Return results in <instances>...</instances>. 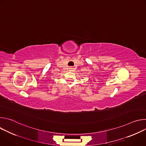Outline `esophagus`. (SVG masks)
I'll return each instance as SVG.
<instances>
[{"label":"esophagus","mask_w":146,"mask_h":146,"mask_svg":"<svg viewBox=\"0 0 146 146\" xmlns=\"http://www.w3.org/2000/svg\"><path fill=\"white\" fill-rule=\"evenodd\" d=\"M72 69H73V68H70V70H72Z\"/></svg>","instance_id":"34e87169"}]
</instances>
